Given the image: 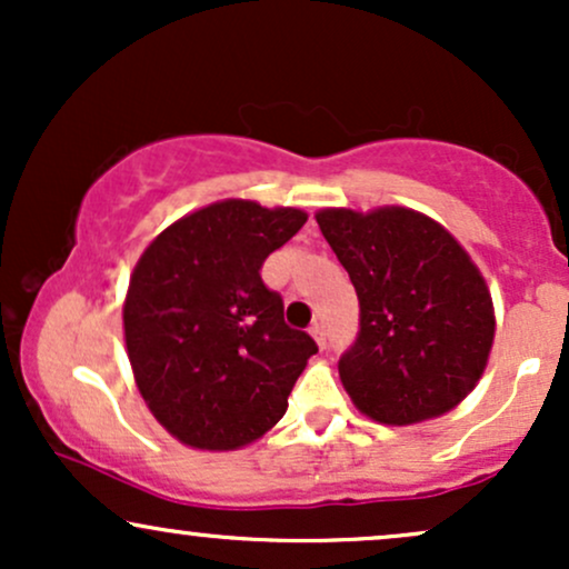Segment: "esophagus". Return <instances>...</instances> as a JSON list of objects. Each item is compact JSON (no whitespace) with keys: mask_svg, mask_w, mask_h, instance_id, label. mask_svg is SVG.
I'll list each match as a JSON object with an SVG mask.
<instances>
[{"mask_svg":"<svg viewBox=\"0 0 569 569\" xmlns=\"http://www.w3.org/2000/svg\"><path fill=\"white\" fill-rule=\"evenodd\" d=\"M310 335L316 337V342L321 345V348H326V329H323V323L321 321H316L310 326Z\"/></svg>","mask_w":569,"mask_h":569,"instance_id":"34e87169","label":"esophagus"}]
</instances>
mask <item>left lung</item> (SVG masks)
Segmentation results:
<instances>
[{
  "mask_svg": "<svg viewBox=\"0 0 569 569\" xmlns=\"http://www.w3.org/2000/svg\"><path fill=\"white\" fill-rule=\"evenodd\" d=\"M316 221L361 305V329L339 358L352 403L385 426L457 407L495 339L492 297L466 248L439 221L401 206L323 208Z\"/></svg>",
  "mask_w": 569,
  "mask_h": 569,
  "instance_id": "1",
  "label": "left lung"
}]
</instances>
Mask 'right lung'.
I'll return each instance as SVG.
<instances>
[{
  "instance_id": "1",
  "label": "right lung",
  "mask_w": 569,
  "mask_h": 569,
  "mask_svg": "<svg viewBox=\"0 0 569 569\" xmlns=\"http://www.w3.org/2000/svg\"><path fill=\"white\" fill-rule=\"evenodd\" d=\"M305 221L299 208L221 200L141 253L122 307L128 358L149 411L187 447L238 449L286 415L318 345L283 321L259 270Z\"/></svg>"
}]
</instances>
